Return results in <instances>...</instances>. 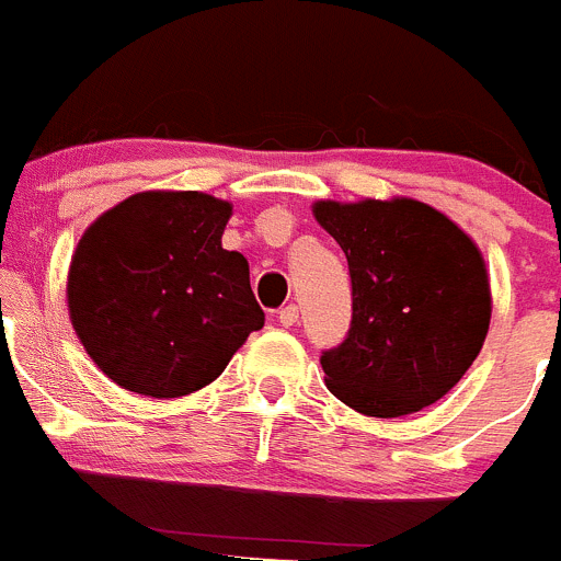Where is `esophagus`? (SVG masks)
<instances>
[{
  "instance_id": "esophagus-1",
  "label": "esophagus",
  "mask_w": 561,
  "mask_h": 561,
  "mask_svg": "<svg viewBox=\"0 0 561 561\" xmlns=\"http://www.w3.org/2000/svg\"><path fill=\"white\" fill-rule=\"evenodd\" d=\"M297 320H300V309H297L295 304L284 306V309L277 311V323L284 325V329H289V325H295Z\"/></svg>"
}]
</instances>
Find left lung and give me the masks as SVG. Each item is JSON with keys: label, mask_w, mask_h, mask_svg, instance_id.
I'll return each instance as SVG.
<instances>
[{"label": "left lung", "mask_w": 561, "mask_h": 561, "mask_svg": "<svg viewBox=\"0 0 561 561\" xmlns=\"http://www.w3.org/2000/svg\"><path fill=\"white\" fill-rule=\"evenodd\" d=\"M348 257L351 329L320 365L329 390L374 419L419 413L460 381L492 320L483 255L424 202H317Z\"/></svg>", "instance_id": "1"}]
</instances>
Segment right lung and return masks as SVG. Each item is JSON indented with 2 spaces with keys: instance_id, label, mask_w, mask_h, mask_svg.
Returning <instances> with one entry per match:
<instances>
[{
  "instance_id": "1",
  "label": "right lung",
  "mask_w": 561,
  "mask_h": 561,
  "mask_svg": "<svg viewBox=\"0 0 561 561\" xmlns=\"http://www.w3.org/2000/svg\"><path fill=\"white\" fill-rule=\"evenodd\" d=\"M230 213L199 191H148L83 232L69 266V317L121 388L153 399L193 393L264 325L247 257L221 247Z\"/></svg>"
}]
</instances>
